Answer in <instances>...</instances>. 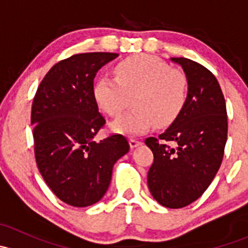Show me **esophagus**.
Masks as SVG:
<instances>
[{"label":"esophagus","instance_id":"esophagus-1","mask_svg":"<svg viewBox=\"0 0 248 248\" xmlns=\"http://www.w3.org/2000/svg\"><path fill=\"white\" fill-rule=\"evenodd\" d=\"M140 144H141V142H140L138 139H136V138H131V139H129V146H131L132 149H134V147L139 146Z\"/></svg>","mask_w":248,"mask_h":248}]
</instances>
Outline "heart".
<instances>
[{
	"label": "heart",
	"mask_w": 248,
	"mask_h": 248,
	"mask_svg": "<svg viewBox=\"0 0 248 248\" xmlns=\"http://www.w3.org/2000/svg\"><path fill=\"white\" fill-rule=\"evenodd\" d=\"M115 78L103 77L93 89L98 107L117 116L132 97V110L111 124V129L138 136L154 124L166 127L181 114L187 99V78L181 71L147 54L134 55L115 66Z\"/></svg>",
	"instance_id": "heart-1"
}]
</instances>
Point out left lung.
I'll list each match as a JSON object with an SVG mask.
<instances>
[{"label": "left lung", "instance_id": "left-lung-1", "mask_svg": "<svg viewBox=\"0 0 248 248\" xmlns=\"http://www.w3.org/2000/svg\"><path fill=\"white\" fill-rule=\"evenodd\" d=\"M170 60L184 69L188 93L181 114L169 128L157 138L145 139L154 154L147 186L159 204L180 209L196 202L216 176L223 159L228 119L216 77L186 57Z\"/></svg>", "mask_w": 248, "mask_h": 248}]
</instances>
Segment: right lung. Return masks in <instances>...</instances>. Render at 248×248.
Masks as SVG:
<instances>
[{
    "label": "right lung",
    "mask_w": 248,
    "mask_h": 248,
    "mask_svg": "<svg viewBox=\"0 0 248 248\" xmlns=\"http://www.w3.org/2000/svg\"><path fill=\"white\" fill-rule=\"evenodd\" d=\"M119 56L85 52L57 62L33 98L34 156L39 172L55 196L85 207L99 202L110 185L112 167L129 144L122 134L94 141L106 124L93 94L98 69Z\"/></svg>",
    "instance_id": "obj_1"
}]
</instances>
